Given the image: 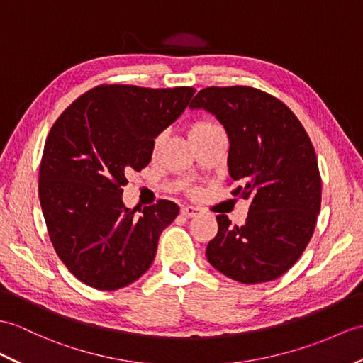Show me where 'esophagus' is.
<instances>
[{
    "mask_svg": "<svg viewBox=\"0 0 363 363\" xmlns=\"http://www.w3.org/2000/svg\"><path fill=\"white\" fill-rule=\"evenodd\" d=\"M198 212H199V208H198V207H193V206H184V207L181 208V213H182L185 218L195 216Z\"/></svg>",
    "mask_w": 363,
    "mask_h": 363,
    "instance_id": "34e87169",
    "label": "esophagus"
}]
</instances>
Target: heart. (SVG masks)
Listing matches in <instances>:
<instances>
[{"instance_id":"obj_1","label":"heart","mask_w":363,"mask_h":363,"mask_svg":"<svg viewBox=\"0 0 363 363\" xmlns=\"http://www.w3.org/2000/svg\"><path fill=\"white\" fill-rule=\"evenodd\" d=\"M210 126H218V125H215V123H212V122H198V123H195V125H193V128H191V131H193V130H202V128H210Z\"/></svg>"}]
</instances>
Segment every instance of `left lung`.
<instances>
[{
  "label": "left lung",
  "instance_id": "8db88e82",
  "mask_svg": "<svg viewBox=\"0 0 363 363\" xmlns=\"http://www.w3.org/2000/svg\"><path fill=\"white\" fill-rule=\"evenodd\" d=\"M190 108L215 114L229 136L227 165L250 201L246 223L218 215L207 244L208 263L244 284L275 280L297 263L313 237L322 204V178L308 133L281 100L250 86L201 89Z\"/></svg>",
  "mask_w": 363,
  "mask_h": 363
}]
</instances>
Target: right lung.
<instances>
[{
	"label": "right lung",
	"mask_w": 363,
	"mask_h": 363,
	"mask_svg": "<svg viewBox=\"0 0 363 363\" xmlns=\"http://www.w3.org/2000/svg\"><path fill=\"white\" fill-rule=\"evenodd\" d=\"M195 88L99 85L67 106L50 128L38 198L50 242L75 278L116 291L153 263L162 230L179 213L172 201L126 208L130 170L151 161L155 139L187 108Z\"/></svg>",
	"instance_id": "add662e5"
}]
</instances>
